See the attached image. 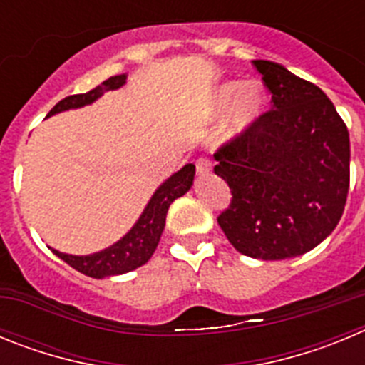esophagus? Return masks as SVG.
Segmentation results:
<instances>
[{"mask_svg": "<svg viewBox=\"0 0 365 365\" xmlns=\"http://www.w3.org/2000/svg\"><path fill=\"white\" fill-rule=\"evenodd\" d=\"M195 168H197V175L199 177H206V175H208V173H210V170H212L210 163H208V160H206V159H199L197 163H195Z\"/></svg>", "mask_w": 365, "mask_h": 365, "instance_id": "obj_1", "label": "esophagus"}]
</instances>
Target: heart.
<instances>
[{
	"instance_id": "b5f03b06",
	"label": "heart",
	"mask_w": 365,
	"mask_h": 365,
	"mask_svg": "<svg viewBox=\"0 0 365 365\" xmlns=\"http://www.w3.org/2000/svg\"><path fill=\"white\" fill-rule=\"evenodd\" d=\"M269 106V93L259 80H225L212 89L208 111L212 117L227 115V138L245 137L259 124Z\"/></svg>"
}]
</instances>
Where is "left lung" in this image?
<instances>
[{"instance_id": "8db88e82", "label": "left lung", "mask_w": 365, "mask_h": 365, "mask_svg": "<svg viewBox=\"0 0 365 365\" xmlns=\"http://www.w3.org/2000/svg\"><path fill=\"white\" fill-rule=\"evenodd\" d=\"M272 93V111L214 155L232 192L217 222L237 252L287 259L336 228L349 190V131L320 87L282 63L254 62Z\"/></svg>"}]
</instances>
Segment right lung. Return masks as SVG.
<instances>
[{
	"label": "right lung",
	"instance_id": "1",
	"mask_svg": "<svg viewBox=\"0 0 365 365\" xmlns=\"http://www.w3.org/2000/svg\"><path fill=\"white\" fill-rule=\"evenodd\" d=\"M125 83V74H117L111 78L96 86L91 91L82 93V95H73L60 100L56 106L49 111L47 117H53L58 113L69 111V109H78L83 106H91L93 102L100 98L108 91H117ZM195 177V166L186 164L168 177L159 188L155 190L148 205L144 206L143 214L138 215L133 227L122 235L120 240L115 241L109 247L102 248L98 252L87 254V256H74V254L60 252L56 248H51L54 256L63 259L67 265L76 269L78 272L86 274L89 278H111V276H120V274L131 272V270L143 267L153 256L155 248L159 245L160 235L166 227L168 208L177 197H182L186 192H190Z\"/></svg>",
	"mask_w": 365,
	"mask_h": 365
}]
</instances>
